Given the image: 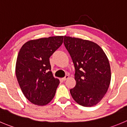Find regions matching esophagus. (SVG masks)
Listing matches in <instances>:
<instances>
[{"instance_id":"obj_1","label":"esophagus","mask_w":127,"mask_h":127,"mask_svg":"<svg viewBox=\"0 0 127 127\" xmlns=\"http://www.w3.org/2000/svg\"><path fill=\"white\" fill-rule=\"evenodd\" d=\"M68 78V75H67L65 76V77H64V78H62V80L63 81H65L66 80H67Z\"/></svg>"}]
</instances>
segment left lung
I'll use <instances>...</instances> for the list:
<instances>
[{
    "label": "left lung",
    "instance_id": "1",
    "mask_svg": "<svg viewBox=\"0 0 127 127\" xmlns=\"http://www.w3.org/2000/svg\"><path fill=\"white\" fill-rule=\"evenodd\" d=\"M64 43L74 64L76 85L70 90L75 101L92 107L103 98L109 87L110 66L103 50L96 43L64 36Z\"/></svg>",
    "mask_w": 127,
    "mask_h": 127
}]
</instances>
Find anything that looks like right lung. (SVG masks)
I'll return each instance as SVG.
<instances>
[{
	"label": "right lung",
	"instance_id": "1",
	"mask_svg": "<svg viewBox=\"0 0 127 127\" xmlns=\"http://www.w3.org/2000/svg\"><path fill=\"white\" fill-rule=\"evenodd\" d=\"M63 36L33 40L18 54L15 74L24 96L31 103L45 105L55 96L60 81L53 77L49 58L61 46Z\"/></svg>",
	"mask_w": 127,
	"mask_h": 127
}]
</instances>
